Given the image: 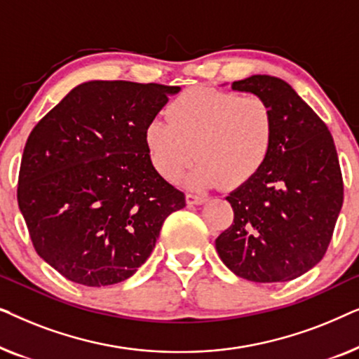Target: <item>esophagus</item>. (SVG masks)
<instances>
[{
  "instance_id": "obj_1",
  "label": "esophagus",
  "mask_w": 359,
  "mask_h": 359,
  "mask_svg": "<svg viewBox=\"0 0 359 359\" xmlns=\"http://www.w3.org/2000/svg\"><path fill=\"white\" fill-rule=\"evenodd\" d=\"M186 203H188V205H201L205 203V198H203V196H198V194H193V193H188L186 194Z\"/></svg>"
}]
</instances>
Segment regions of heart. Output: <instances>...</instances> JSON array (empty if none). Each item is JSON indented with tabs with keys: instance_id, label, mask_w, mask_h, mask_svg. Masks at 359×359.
I'll return each instance as SVG.
<instances>
[{
	"instance_id": "obj_1",
	"label": "heart",
	"mask_w": 359,
	"mask_h": 359,
	"mask_svg": "<svg viewBox=\"0 0 359 359\" xmlns=\"http://www.w3.org/2000/svg\"><path fill=\"white\" fill-rule=\"evenodd\" d=\"M168 117H154L144 139L151 165L166 180H176L201 160L184 178L193 189H209L227 181L240 186L268 160L274 140L271 104L262 96L198 86L171 101Z\"/></svg>"
}]
</instances>
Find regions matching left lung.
<instances>
[{"mask_svg":"<svg viewBox=\"0 0 359 359\" xmlns=\"http://www.w3.org/2000/svg\"><path fill=\"white\" fill-rule=\"evenodd\" d=\"M232 90L262 96L274 114L268 160L227 196L233 224L215 238L230 271L253 283H286L325 255L343 204L333 137L281 78L252 75Z\"/></svg>","mask_w":359,"mask_h":359,"instance_id":"left-lung-1","label":"left lung"}]
</instances>
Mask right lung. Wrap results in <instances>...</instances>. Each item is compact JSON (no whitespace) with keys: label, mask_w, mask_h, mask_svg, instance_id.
Wrapping results in <instances>:
<instances>
[{"label":"right lung","mask_w":359,"mask_h":359,"mask_svg":"<svg viewBox=\"0 0 359 359\" xmlns=\"http://www.w3.org/2000/svg\"><path fill=\"white\" fill-rule=\"evenodd\" d=\"M180 86L86 81L24 147L18 203L43 262L73 283L111 286L150 257L184 194L151 165L144 132Z\"/></svg>","instance_id":"obj_1"}]
</instances>
